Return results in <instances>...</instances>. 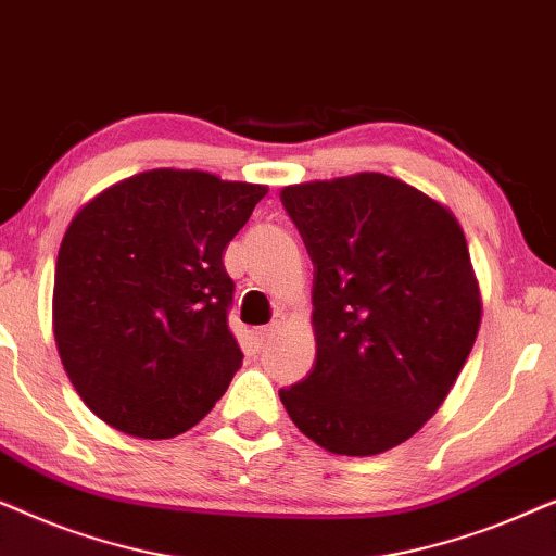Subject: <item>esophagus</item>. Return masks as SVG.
I'll return each mask as SVG.
<instances>
[{"mask_svg":"<svg viewBox=\"0 0 556 556\" xmlns=\"http://www.w3.org/2000/svg\"><path fill=\"white\" fill-rule=\"evenodd\" d=\"M278 331V324H270V326H261V329H255V344L257 346H265L268 341H273Z\"/></svg>","mask_w":556,"mask_h":556,"instance_id":"obj_1","label":"esophagus"}]
</instances>
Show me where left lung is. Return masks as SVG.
Masks as SVG:
<instances>
[{"mask_svg":"<svg viewBox=\"0 0 556 556\" xmlns=\"http://www.w3.org/2000/svg\"><path fill=\"white\" fill-rule=\"evenodd\" d=\"M314 263L316 362L280 390L337 455L413 438L451 392L481 326L466 235L443 204L377 172L283 187Z\"/></svg>","mask_w":556,"mask_h":556,"instance_id":"1","label":"left lung"}]
</instances>
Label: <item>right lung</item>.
<instances>
[{
	"label": "right lung",
	"mask_w": 556,
	"mask_h": 556,
	"mask_svg": "<svg viewBox=\"0 0 556 556\" xmlns=\"http://www.w3.org/2000/svg\"><path fill=\"white\" fill-rule=\"evenodd\" d=\"M268 187L151 169L90 200L55 265L52 324L80 400L134 438L194 428L242 364L223 250Z\"/></svg>",
	"instance_id": "right-lung-1"
}]
</instances>
